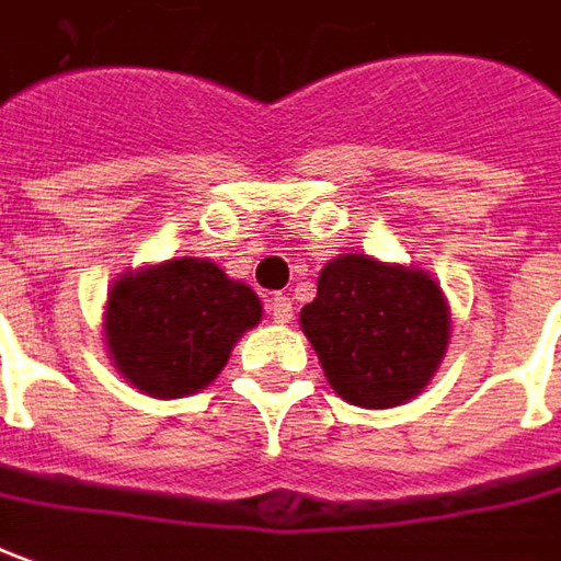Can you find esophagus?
<instances>
[{"label": "esophagus", "mask_w": 561, "mask_h": 561, "mask_svg": "<svg viewBox=\"0 0 561 561\" xmlns=\"http://www.w3.org/2000/svg\"><path fill=\"white\" fill-rule=\"evenodd\" d=\"M266 310H270V316H273V322H291V297L288 295H270V300H266Z\"/></svg>", "instance_id": "esophagus-1"}]
</instances>
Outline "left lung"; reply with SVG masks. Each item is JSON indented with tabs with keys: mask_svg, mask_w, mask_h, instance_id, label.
<instances>
[{
	"mask_svg": "<svg viewBox=\"0 0 561 561\" xmlns=\"http://www.w3.org/2000/svg\"><path fill=\"white\" fill-rule=\"evenodd\" d=\"M300 329L344 402L396 409L439 371L455 325L448 297L426 270L337 254L322 266Z\"/></svg>",
	"mask_w": 561,
	"mask_h": 561,
	"instance_id": "8db88e82",
	"label": "left lung"
}]
</instances>
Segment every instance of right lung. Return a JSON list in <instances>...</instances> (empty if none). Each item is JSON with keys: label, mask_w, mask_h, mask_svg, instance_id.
<instances>
[{"label": "right lung", "mask_w": 561, "mask_h": 561, "mask_svg": "<svg viewBox=\"0 0 561 561\" xmlns=\"http://www.w3.org/2000/svg\"><path fill=\"white\" fill-rule=\"evenodd\" d=\"M261 316V297L215 261L171 257L116 276L101 329L125 383L152 399H184L224 371Z\"/></svg>", "instance_id": "add662e5"}]
</instances>
